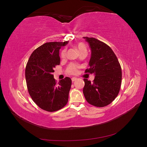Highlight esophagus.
<instances>
[{"instance_id":"34e87169","label":"esophagus","mask_w":147,"mask_h":147,"mask_svg":"<svg viewBox=\"0 0 147 147\" xmlns=\"http://www.w3.org/2000/svg\"><path fill=\"white\" fill-rule=\"evenodd\" d=\"M77 80V78L73 77V78H72V82H75V80Z\"/></svg>"}]
</instances>
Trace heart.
Wrapping results in <instances>:
<instances>
[{
    "mask_svg": "<svg viewBox=\"0 0 147 147\" xmlns=\"http://www.w3.org/2000/svg\"><path fill=\"white\" fill-rule=\"evenodd\" d=\"M75 47L78 49V50L80 52H82L83 51H87V48L86 45L82 42H79L77 43L76 45H75ZM66 56V50H63L61 51V57H65ZM78 66L76 64H71L69 65L67 69V72L69 74H72V75H75L77 74L78 72Z\"/></svg>",
    "mask_w": 147,
    "mask_h": 147,
    "instance_id": "heart-1",
    "label": "heart"
}]
</instances>
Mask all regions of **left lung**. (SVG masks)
Segmentation results:
<instances>
[{
  "mask_svg": "<svg viewBox=\"0 0 147 147\" xmlns=\"http://www.w3.org/2000/svg\"><path fill=\"white\" fill-rule=\"evenodd\" d=\"M89 43L91 55L90 68L85 72L94 74L93 82L84 79L83 94L89 104L103 107L110 104L118 96L121 84V68L111 48L92 37H83Z\"/></svg>",
  "mask_w": 147,
  "mask_h": 147,
  "instance_id": "obj_1",
  "label": "left lung"
}]
</instances>
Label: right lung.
Returning <instances> with one entry per match:
<instances>
[{
    "label": "right lung",
    "instance_id": "obj_1",
    "mask_svg": "<svg viewBox=\"0 0 147 147\" xmlns=\"http://www.w3.org/2000/svg\"><path fill=\"white\" fill-rule=\"evenodd\" d=\"M69 41L47 42L35 50L26 67L25 76L29 94L40 108L55 112L67 104L72 84L69 77L56 83L53 70L60 64L59 50Z\"/></svg>",
    "mask_w": 147,
    "mask_h": 147
}]
</instances>
